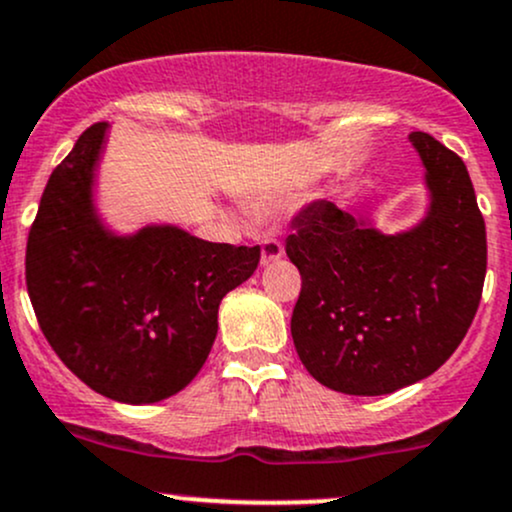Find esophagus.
<instances>
[{
	"label": "esophagus",
	"instance_id": "esophagus-1",
	"mask_svg": "<svg viewBox=\"0 0 512 512\" xmlns=\"http://www.w3.org/2000/svg\"><path fill=\"white\" fill-rule=\"evenodd\" d=\"M260 250H262V265H272V262L282 260V255H284L282 243H279V240H274V238L262 240Z\"/></svg>",
	"mask_w": 512,
	"mask_h": 512
}]
</instances>
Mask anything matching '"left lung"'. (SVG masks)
I'll return each mask as SVG.
<instances>
[{
    "label": "left lung",
    "instance_id": "left-lung-1",
    "mask_svg": "<svg viewBox=\"0 0 512 512\" xmlns=\"http://www.w3.org/2000/svg\"><path fill=\"white\" fill-rule=\"evenodd\" d=\"M430 206L403 233L313 201L286 255L301 272L291 338L328 389L384 396L442 367L464 340L486 277V223L462 157L413 131Z\"/></svg>",
    "mask_w": 512,
    "mask_h": 512
}]
</instances>
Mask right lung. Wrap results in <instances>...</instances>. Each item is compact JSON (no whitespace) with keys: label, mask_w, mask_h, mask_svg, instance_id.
I'll list each match as a JSON object with an SVG mask.
<instances>
[{"label":"right lung","mask_w":512,"mask_h":512,"mask_svg":"<svg viewBox=\"0 0 512 512\" xmlns=\"http://www.w3.org/2000/svg\"><path fill=\"white\" fill-rule=\"evenodd\" d=\"M109 123H94L50 174L26 245L43 335L77 379L119 403H157L199 374L223 296L252 277L260 245L209 243L177 226L116 235L94 206Z\"/></svg>","instance_id":"1"}]
</instances>
